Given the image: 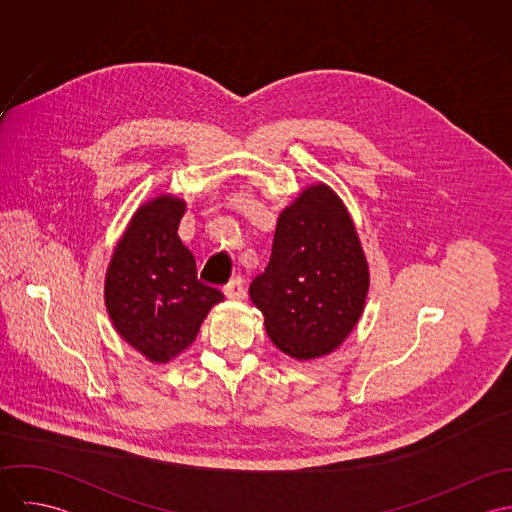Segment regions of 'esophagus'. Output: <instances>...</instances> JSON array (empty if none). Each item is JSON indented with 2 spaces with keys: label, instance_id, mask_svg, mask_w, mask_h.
Listing matches in <instances>:
<instances>
[{
  "label": "esophagus",
  "instance_id": "34e87169",
  "mask_svg": "<svg viewBox=\"0 0 512 512\" xmlns=\"http://www.w3.org/2000/svg\"><path fill=\"white\" fill-rule=\"evenodd\" d=\"M224 293H226V297H230V299H244V297H246L244 280H242L240 276L232 278V280L224 286Z\"/></svg>",
  "mask_w": 512,
  "mask_h": 512
}]
</instances>
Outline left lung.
Wrapping results in <instances>:
<instances>
[{
	"instance_id": "1",
	"label": "left lung",
	"mask_w": 512,
	"mask_h": 512,
	"mask_svg": "<svg viewBox=\"0 0 512 512\" xmlns=\"http://www.w3.org/2000/svg\"><path fill=\"white\" fill-rule=\"evenodd\" d=\"M368 292L365 254L341 199L305 189L276 226L272 258L250 284L272 343L297 361L337 349L357 325Z\"/></svg>"
}]
</instances>
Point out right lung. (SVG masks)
<instances>
[{
	"mask_svg": "<svg viewBox=\"0 0 512 512\" xmlns=\"http://www.w3.org/2000/svg\"><path fill=\"white\" fill-rule=\"evenodd\" d=\"M185 203L157 197L140 207L106 274V307L116 331L153 363H167L197 337L224 299L197 278V262L177 228Z\"/></svg>",
	"mask_w": 512,
	"mask_h": 512,
	"instance_id": "obj_1",
	"label": "right lung"
}]
</instances>
